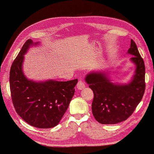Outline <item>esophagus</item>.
<instances>
[{
  "instance_id": "obj_1",
  "label": "esophagus",
  "mask_w": 154,
  "mask_h": 154,
  "mask_svg": "<svg viewBox=\"0 0 154 154\" xmlns=\"http://www.w3.org/2000/svg\"><path fill=\"white\" fill-rule=\"evenodd\" d=\"M85 87V83L82 80L80 79L79 81H78V83L77 84V88L78 89L82 90L84 89Z\"/></svg>"
}]
</instances>
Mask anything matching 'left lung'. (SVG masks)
I'll list each match as a JSON object with an SVG mask.
<instances>
[{
  "label": "left lung",
  "instance_id": "left-lung-1",
  "mask_svg": "<svg viewBox=\"0 0 154 154\" xmlns=\"http://www.w3.org/2000/svg\"><path fill=\"white\" fill-rule=\"evenodd\" d=\"M128 54L136 65L135 74L128 84L110 82L107 73L92 72L85 77L89 87L93 90V114L99 123L114 124L122 122L132 115L144 94L145 65L136 44L131 40Z\"/></svg>",
  "mask_w": 154,
  "mask_h": 154
}]
</instances>
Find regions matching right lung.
I'll return each instance as SVG.
<instances>
[{"mask_svg":"<svg viewBox=\"0 0 154 154\" xmlns=\"http://www.w3.org/2000/svg\"><path fill=\"white\" fill-rule=\"evenodd\" d=\"M38 44L29 39L23 45L10 71V88L18 115L32 126L50 128L57 125L66 112L78 79L44 82L28 79L22 70L24 55L30 46Z\"/></svg>","mask_w":154,"mask_h":154,"instance_id":"add662e5","label":"right lung"}]
</instances>
